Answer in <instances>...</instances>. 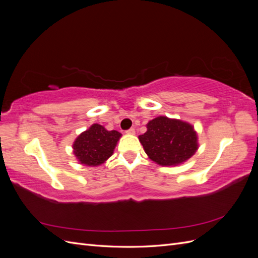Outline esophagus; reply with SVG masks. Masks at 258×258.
Here are the masks:
<instances>
[{"label": "esophagus", "instance_id": "esophagus-1", "mask_svg": "<svg viewBox=\"0 0 258 258\" xmlns=\"http://www.w3.org/2000/svg\"><path fill=\"white\" fill-rule=\"evenodd\" d=\"M126 132H127L128 135H131V136L136 135V130H135V128H130V129H128Z\"/></svg>", "mask_w": 258, "mask_h": 258}]
</instances>
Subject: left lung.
I'll use <instances>...</instances> for the list:
<instances>
[{
    "mask_svg": "<svg viewBox=\"0 0 258 258\" xmlns=\"http://www.w3.org/2000/svg\"><path fill=\"white\" fill-rule=\"evenodd\" d=\"M146 127L139 140L150 159L160 166L181 165L198 150L197 134L188 122L159 116Z\"/></svg>",
    "mask_w": 258,
    "mask_h": 258,
    "instance_id": "8db88e82",
    "label": "left lung"
}]
</instances>
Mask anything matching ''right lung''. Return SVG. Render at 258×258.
<instances>
[{
    "instance_id": "right-lung-1",
    "label": "right lung",
    "mask_w": 258,
    "mask_h": 258,
    "mask_svg": "<svg viewBox=\"0 0 258 258\" xmlns=\"http://www.w3.org/2000/svg\"><path fill=\"white\" fill-rule=\"evenodd\" d=\"M120 137L121 134L118 131H108L101 124L93 123L76 138L73 143V153L82 165L100 166L113 155Z\"/></svg>"
}]
</instances>
